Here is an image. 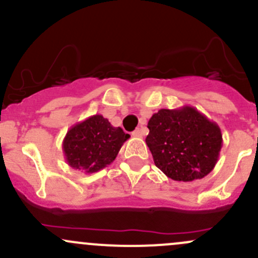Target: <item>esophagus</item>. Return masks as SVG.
Listing matches in <instances>:
<instances>
[{
    "label": "esophagus",
    "instance_id": "34e87169",
    "mask_svg": "<svg viewBox=\"0 0 258 258\" xmlns=\"http://www.w3.org/2000/svg\"><path fill=\"white\" fill-rule=\"evenodd\" d=\"M144 135V129L143 128H138L133 132V137L135 138H141Z\"/></svg>",
    "mask_w": 258,
    "mask_h": 258
}]
</instances>
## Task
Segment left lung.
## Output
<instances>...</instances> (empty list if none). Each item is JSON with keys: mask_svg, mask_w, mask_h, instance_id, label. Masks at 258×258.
Returning a JSON list of instances; mask_svg holds the SVG:
<instances>
[{"mask_svg": "<svg viewBox=\"0 0 258 258\" xmlns=\"http://www.w3.org/2000/svg\"><path fill=\"white\" fill-rule=\"evenodd\" d=\"M148 128L146 145L155 165L173 181L201 179L217 165L221 130L195 107L160 109L152 114Z\"/></svg>", "mask_w": 258, "mask_h": 258, "instance_id": "8db88e82", "label": "left lung"}]
</instances>
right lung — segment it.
Returning a JSON list of instances; mask_svg holds the SVG:
<instances>
[{
	"instance_id": "right-lung-1",
	"label": "right lung",
	"mask_w": 258,
	"mask_h": 258,
	"mask_svg": "<svg viewBox=\"0 0 258 258\" xmlns=\"http://www.w3.org/2000/svg\"><path fill=\"white\" fill-rule=\"evenodd\" d=\"M129 138L120 126L115 128L103 115L95 114L68 130L62 141L63 156L75 170L98 172L114 161Z\"/></svg>"
}]
</instances>
